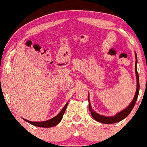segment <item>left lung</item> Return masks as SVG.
Wrapping results in <instances>:
<instances>
[{
	"label": "left lung",
	"instance_id": "obj_1",
	"mask_svg": "<svg viewBox=\"0 0 147 147\" xmlns=\"http://www.w3.org/2000/svg\"><path fill=\"white\" fill-rule=\"evenodd\" d=\"M136 55V65H135V70H136V79H137V87H136V94H135L134 97H133V100L131 101V102L130 103V104L126 109H124V110H122L120 112L117 113V114H115V115L114 116H111V117H107V116L102 115H99L97 113H96L95 111L92 110V108L90 104V101L89 99V93H88V106H89V110L90 111V113L92 117H93L94 119H95L97 122L103 123V124H114V123L120 122L122 119H124V118H126L128 115L130 114V113L131 112V111L133 110V107H134L135 104H136V101H137L138 94H139V90H140V83H139V75H138V71H137V63H138V57L136 53H135Z\"/></svg>",
	"mask_w": 147,
	"mask_h": 147
}]
</instances>
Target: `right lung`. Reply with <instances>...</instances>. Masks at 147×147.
Wrapping results in <instances>:
<instances>
[{
  "instance_id": "right-lung-1",
  "label": "right lung",
  "mask_w": 147,
  "mask_h": 147,
  "mask_svg": "<svg viewBox=\"0 0 147 147\" xmlns=\"http://www.w3.org/2000/svg\"><path fill=\"white\" fill-rule=\"evenodd\" d=\"M68 102L65 104V105L63 106V108L62 109V110L60 111V113L54 117L52 119H48V120L43 121V122H32V121H29L28 119H25L24 118H23L25 122L30 123V124H32L34 126H38V127H43V128H50L52 127V126H55L57 125L61 122L62 117H63V114L65 113V111L66 110L67 106H68Z\"/></svg>"
}]
</instances>
